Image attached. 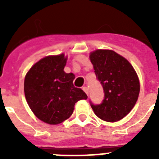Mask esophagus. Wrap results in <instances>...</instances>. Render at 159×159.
I'll return each mask as SVG.
<instances>
[{"label":"esophagus","mask_w":159,"mask_h":159,"mask_svg":"<svg viewBox=\"0 0 159 159\" xmlns=\"http://www.w3.org/2000/svg\"><path fill=\"white\" fill-rule=\"evenodd\" d=\"M82 90L84 91L85 92H86V94L88 95V93H89V89H88V87H82Z\"/></svg>","instance_id":"1"}]
</instances>
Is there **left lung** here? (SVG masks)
Returning <instances> with one entry per match:
<instances>
[{"label":"left lung","instance_id":"obj_1","mask_svg":"<svg viewBox=\"0 0 159 159\" xmlns=\"http://www.w3.org/2000/svg\"><path fill=\"white\" fill-rule=\"evenodd\" d=\"M97 79L104 91L99 105L90 101L100 119L115 122L124 118L133 109L139 94V81L128 60L112 50L98 49L90 54Z\"/></svg>","mask_w":159,"mask_h":159}]
</instances>
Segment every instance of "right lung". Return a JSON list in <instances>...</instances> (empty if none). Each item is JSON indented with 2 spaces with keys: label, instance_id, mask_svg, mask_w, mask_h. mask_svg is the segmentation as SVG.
Returning <instances> with one entry per match:
<instances>
[{
  "label": "right lung",
  "instance_id": "add662e5",
  "mask_svg": "<svg viewBox=\"0 0 159 159\" xmlns=\"http://www.w3.org/2000/svg\"><path fill=\"white\" fill-rule=\"evenodd\" d=\"M64 54L48 56L36 62L25 78L26 101L34 114L49 125L60 124L72 116L75 103L87 98L81 88L75 87L73 73L63 71Z\"/></svg>",
  "mask_w": 159,
  "mask_h": 159
}]
</instances>
